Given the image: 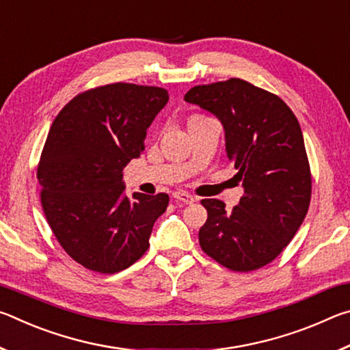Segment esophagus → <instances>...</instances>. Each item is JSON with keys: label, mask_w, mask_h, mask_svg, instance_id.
Returning <instances> with one entry per match:
<instances>
[{"label": "esophagus", "mask_w": 350, "mask_h": 350, "mask_svg": "<svg viewBox=\"0 0 350 350\" xmlns=\"http://www.w3.org/2000/svg\"><path fill=\"white\" fill-rule=\"evenodd\" d=\"M173 198L176 200H180V202H183V204H193L194 200H196V198L191 196V194L187 193V191H180V189H179V191L173 193Z\"/></svg>", "instance_id": "34e87169"}]
</instances>
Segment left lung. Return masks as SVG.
Returning a JSON list of instances; mask_svg holds the SVG:
<instances>
[{"mask_svg": "<svg viewBox=\"0 0 350 350\" xmlns=\"http://www.w3.org/2000/svg\"><path fill=\"white\" fill-rule=\"evenodd\" d=\"M185 102L221 120L227 157L244 187L232 211L217 199L200 202L208 217L199 244L233 271L264 267L288 245L309 210L312 174L298 118L275 94L241 79L194 86Z\"/></svg>", "mask_w": 350, "mask_h": 350, "instance_id": "8db88e82", "label": "left lung"}]
</instances>
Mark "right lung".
Returning <instances> with one entry per match:
<instances>
[{
  "mask_svg": "<svg viewBox=\"0 0 350 350\" xmlns=\"http://www.w3.org/2000/svg\"><path fill=\"white\" fill-rule=\"evenodd\" d=\"M168 98L163 88L112 83L75 96L52 123L37 168L41 205L58 244L85 269L117 273L150 247L168 194L128 199L122 179Z\"/></svg>",
  "mask_w": 350,
  "mask_h": 350,
  "instance_id": "1",
  "label": "right lung"
}]
</instances>
